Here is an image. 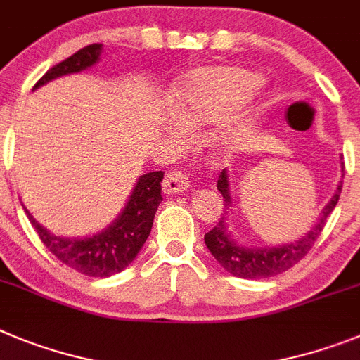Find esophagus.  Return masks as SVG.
Here are the masks:
<instances>
[{
  "label": "esophagus",
  "mask_w": 360,
  "mask_h": 360,
  "mask_svg": "<svg viewBox=\"0 0 360 360\" xmlns=\"http://www.w3.org/2000/svg\"><path fill=\"white\" fill-rule=\"evenodd\" d=\"M190 186L188 176L181 170L168 172L165 179H162V190L165 193H181Z\"/></svg>",
  "instance_id": "1"
}]
</instances>
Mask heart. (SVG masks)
I'll use <instances>...</instances> for the list:
<instances>
[{
  "mask_svg": "<svg viewBox=\"0 0 360 360\" xmlns=\"http://www.w3.org/2000/svg\"><path fill=\"white\" fill-rule=\"evenodd\" d=\"M261 83L257 74L237 67L199 68L177 85L170 99L172 120L184 132L226 120L255 96ZM243 132L245 127L240 124H226L215 141L223 150H230L240 141Z\"/></svg>",
  "mask_w": 360,
  "mask_h": 360,
  "instance_id": "obj_1",
  "label": "heart"
}]
</instances>
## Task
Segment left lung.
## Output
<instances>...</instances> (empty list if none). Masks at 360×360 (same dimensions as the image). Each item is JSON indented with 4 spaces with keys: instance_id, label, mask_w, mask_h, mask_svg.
<instances>
[{
    "instance_id": "left-lung-1",
    "label": "left lung",
    "mask_w": 360,
    "mask_h": 360,
    "mask_svg": "<svg viewBox=\"0 0 360 360\" xmlns=\"http://www.w3.org/2000/svg\"><path fill=\"white\" fill-rule=\"evenodd\" d=\"M345 167V162H342ZM345 172V170H342ZM345 177V174H342ZM217 190L223 193L224 208L232 206V198H230V181H228V172L223 170L219 174ZM340 190H342V181H339L333 198L324 206L323 214L319 217L317 224L306 233L301 240L290 243L284 246H275V248H243L230 237L224 226V217H221L217 226H214L208 233H205V243L212 252L219 264L226 271H230L240 279H264V277H274L277 274H283L293 264L301 261L311 250L315 240L319 239L326 224L328 215L333 212L337 201H339ZM228 214V212H226Z\"/></svg>"
}]
</instances>
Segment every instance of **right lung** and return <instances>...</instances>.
I'll use <instances>...</instances> for the list:
<instances>
[{"label":"right lung","instance_id":"obj_1","mask_svg":"<svg viewBox=\"0 0 360 360\" xmlns=\"http://www.w3.org/2000/svg\"><path fill=\"white\" fill-rule=\"evenodd\" d=\"M101 46V43H94V45L77 50L76 54H72L70 58L50 68L34 85V89L59 76L76 74L98 63ZM161 181V170L148 172L139 177L120 217L101 233L86 237V239H63V237L52 236L29 214V210L25 212L29 215L32 226L36 228L43 245L59 261L90 277H110L124 270L136 259L145 240L148 239L155 212H158L159 202L162 201Z\"/></svg>","mask_w":360,"mask_h":360}]
</instances>
